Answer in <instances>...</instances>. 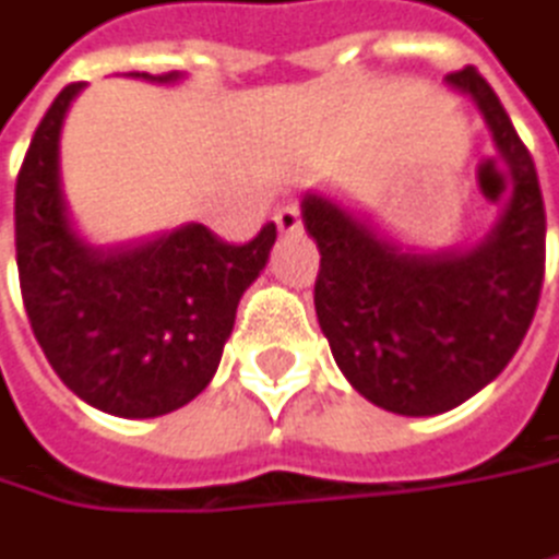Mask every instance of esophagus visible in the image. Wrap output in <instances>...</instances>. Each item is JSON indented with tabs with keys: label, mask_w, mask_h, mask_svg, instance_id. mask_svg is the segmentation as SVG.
I'll list each match as a JSON object with an SVG mask.
<instances>
[{
	"label": "esophagus",
	"mask_w": 559,
	"mask_h": 559,
	"mask_svg": "<svg viewBox=\"0 0 559 559\" xmlns=\"http://www.w3.org/2000/svg\"><path fill=\"white\" fill-rule=\"evenodd\" d=\"M275 227H278V233H300L304 229V224H300V207L297 204L281 207L278 214H275Z\"/></svg>",
	"instance_id": "34e87169"
}]
</instances>
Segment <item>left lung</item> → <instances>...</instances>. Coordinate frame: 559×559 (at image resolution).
<instances>
[{
  "instance_id": "left-lung-1",
  "label": "left lung",
  "mask_w": 559,
  "mask_h": 559,
  "mask_svg": "<svg viewBox=\"0 0 559 559\" xmlns=\"http://www.w3.org/2000/svg\"><path fill=\"white\" fill-rule=\"evenodd\" d=\"M444 85L480 111L499 163L496 221L471 246L396 239L332 188L300 201L320 249L317 320L345 381L396 416H438L502 374L532 326L544 281V201L532 153L489 82L464 67Z\"/></svg>"
}]
</instances>
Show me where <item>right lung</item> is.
<instances>
[{"instance_id":"add662e5","label":"right lung","mask_w":559,"mask_h":559,"mask_svg":"<svg viewBox=\"0 0 559 559\" xmlns=\"http://www.w3.org/2000/svg\"><path fill=\"white\" fill-rule=\"evenodd\" d=\"M176 85L181 73L150 76ZM85 82L67 85L27 146L15 185V259L27 320L47 361L79 400L153 419L191 403L217 374L236 307L262 275L275 224L227 246L201 224L130 242H92L70 207L60 136Z\"/></svg>"}]
</instances>
